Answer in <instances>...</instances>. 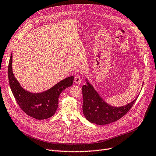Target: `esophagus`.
Listing matches in <instances>:
<instances>
[{
    "label": "esophagus",
    "mask_w": 156,
    "mask_h": 156,
    "mask_svg": "<svg viewBox=\"0 0 156 156\" xmlns=\"http://www.w3.org/2000/svg\"><path fill=\"white\" fill-rule=\"evenodd\" d=\"M74 82L75 84H78L81 82V78L80 75H76L75 76V78H74Z\"/></svg>",
    "instance_id": "esophagus-1"
}]
</instances>
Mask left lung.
I'll list each match as a JSON object with an SVG mask.
<instances>
[{
    "label": "left lung",
    "mask_w": 156,
    "mask_h": 156,
    "mask_svg": "<svg viewBox=\"0 0 156 156\" xmlns=\"http://www.w3.org/2000/svg\"><path fill=\"white\" fill-rule=\"evenodd\" d=\"M85 80L87 84L82 87L83 112L88 121L98 125L109 124L121 118L133 107L139 96L126 105L113 106L103 100L87 78Z\"/></svg>",
    "instance_id": "1"
}]
</instances>
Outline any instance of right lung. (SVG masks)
Here are the masks:
<instances>
[{"label": "right lung", "mask_w": 156, "mask_h": 156, "mask_svg": "<svg viewBox=\"0 0 156 156\" xmlns=\"http://www.w3.org/2000/svg\"><path fill=\"white\" fill-rule=\"evenodd\" d=\"M12 54L9 66L8 77L10 87L20 108L27 115L36 119H45L54 115L58 106L61 93L73 84L74 76H71L56 83L51 88L41 93H31L24 90L12 72Z\"/></svg>", "instance_id": "obj_1"}]
</instances>
